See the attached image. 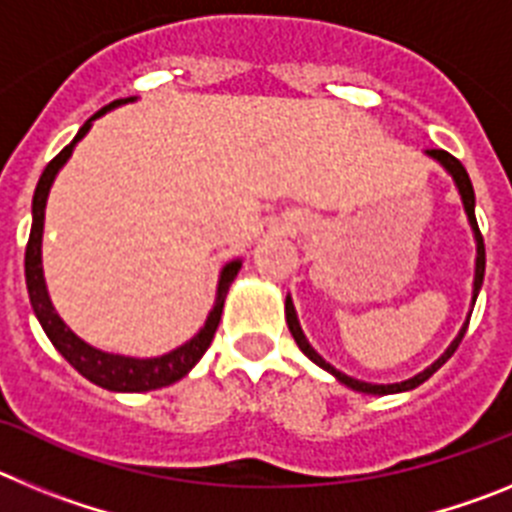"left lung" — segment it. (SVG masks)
Segmentation results:
<instances>
[{
	"mask_svg": "<svg viewBox=\"0 0 512 512\" xmlns=\"http://www.w3.org/2000/svg\"><path fill=\"white\" fill-rule=\"evenodd\" d=\"M428 156L436 158L438 164H443V169L449 171L451 176H454V182L456 187H459V194H461V200H464V210H467L469 215V223H472V230H474V238H477V269H474V295H472V305L477 302V295H479V287H482V279H485V241H482V233H479V225H477V217H474V189H472V182H469V174L467 169L461 166V161L456 156H451L449 151H443V148H428ZM284 312H287V325H289V333H292V338L297 341V346H300L302 354L307 356L310 361H315V364L320 366V369H325V372H330L333 377L338 379L341 384H346V387H351V390L356 392H369V395H395V392H408V390H415L418 384H423L425 379H431L433 374L441 369L446 361L454 356V351L459 348L461 338H464V333H467L469 328V320L464 323V328L459 330V336H456V341L451 343L449 348H446V354L441 356L438 361H433L425 372L415 374L413 379H408V382H397V384H372V382H361V379H354V377H348V374L338 372V369H333V366L328 364V361L323 359V356L315 351V348L307 343L305 333H302L300 323H297V312H295V305H292V300L287 297V302H284Z\"/></svg>",
	"mask_w": 512,
	"mask_h": 512,
	"instance_id": "8db88e82",
	"label": "left lung"
}]
</instances>
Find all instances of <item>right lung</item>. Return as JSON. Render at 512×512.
Wrapping results in <instances>:
<instances>
[{"label":"right lung","mask_w":512,"mask_h":512,"mask_svg":"<svg viewBox=\"0 0 512 512\" xmlns=\"http://www.w3.org/2000/svg\"><path fill=\"white\" fill-rule=\"evenodd\" d=\"M128 99H115L107 107H102L99 112H94L81 130L76 133V138L71 140L69 146L63 148L51 164L45 166V171L40 174V182L35 187L33 197V228H30V238H27L25 248V282H27V295H30V305H33L35 315H38L40 325H43L45 336L51 338L53 346L61 351V356L74 366L81 377H87L89 382L99 384L104 390L112 392H148L158 390V387H169V384L179 382L184 374H189L197 361L205 356V351L210 348L212 338H215V330L220 325V315H223L225 295H228V287L233 284L235 274L241 269V261H230L225 264L223 274H220V284H217V300L215 307L210 310V318H207L205 328L187 341L184 346H179L176 351L164 356H156V359H130V356H117V354H104L99 348H92L89 343L81 341L79 336H74L66 323L58 318V312L53 310L51 297L45 292V279H43V266H40V238H43V217H45V200H48V192H51V184L56 179L58 169L66 164V158L74 151L76 140H81L87 135V130L92 128V120H97L99 115H104L107 110L117 107V104L130 102Z\"/></svg>","instance_id":"add662e5"}]
</instances>
